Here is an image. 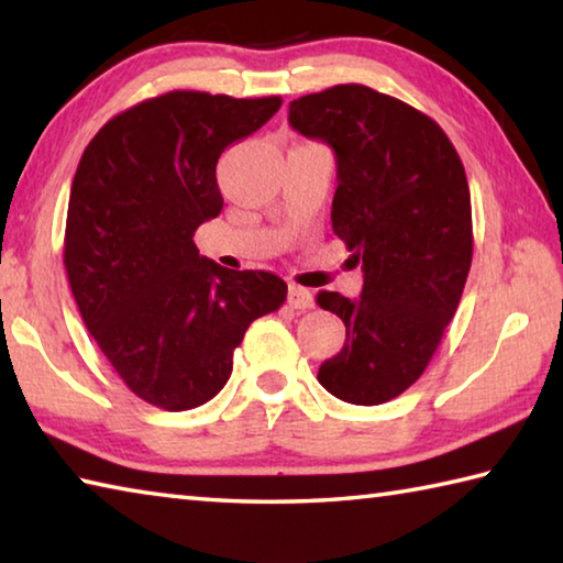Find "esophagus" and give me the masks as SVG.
Here are the masks:
<instances>
[{"instance_id": "1", "label": "esophagus", "mask_w": 563, "mask_h": 563, "mask_svg": "<svg viewBox=\"0 0 563 563\" xmlns=\"http://www.w3.org/2000/svg\"><path fill=\"white\" fill-rule=\"evenodd\" d=\"M288 302H290V308H295V310H310L312 308V292L300 288V285H290Z\"/></svg>"}]
</instances>
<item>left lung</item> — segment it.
Here are the masks:
<instances>
[{
	"label": "left lung",
	"mask_w": 563,
	"mask_h": 563,
	"mask_svg": "<svg viewBox=\"0 0 563 563\" xmlns=\"http://www.w3.org/2000/svg\"><path fill=\"white\" fill-rule=\"evenodd\" d=\"M288 121L335 151L332 231L365 273L357 300L318 292L345 322V345L318 379L342 402H389L430 365L470 275L464 166L440 123L362 84L290 101Z\"/></svg>",
	"instance_id": "obj_1"
}]
</instances>
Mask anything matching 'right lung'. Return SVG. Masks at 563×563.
<instances>
[{
  "label": "right lung",
  "instance_id": "add662e5",
  "mask_svg": "<svg viewBox=\"0 0 563 563\" xmlns=\"http://www.w3.org/2000/svg\"><path fill=\"white\" fill-rule=\"evenodd\" d=\"M280 103L168 91L103 123L79 161L64 268L84 325L148 405L184 412L213 399L247 325L285 302L278 275L221 268L194 243L223 208L218 158Z\"/></svg>",
  "mask_w": 563,
  "mask_h": 563
}]
</instances>
